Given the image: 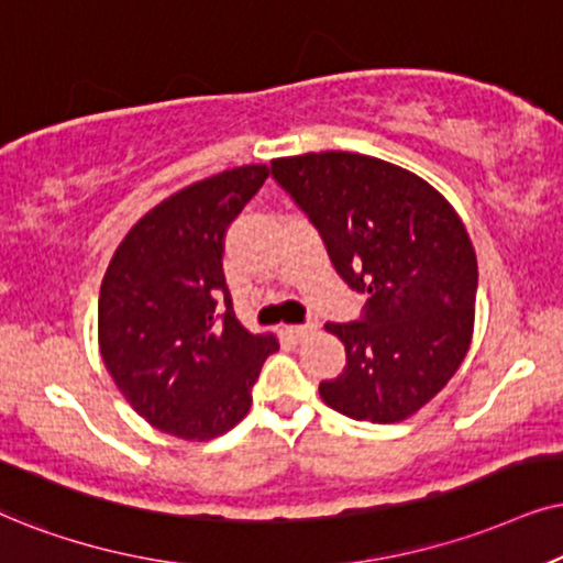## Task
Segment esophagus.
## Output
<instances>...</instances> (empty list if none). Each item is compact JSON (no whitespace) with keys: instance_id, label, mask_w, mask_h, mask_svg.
I'll return each mask as SVG.
<instances>
[{"instance_id":"obj_1","label":"esophagus","mask_w":563,"mask_h":563,"mask_svg":"<svg viewBox=\"0 0 563 563\" xmlns=\"http://www.w3.org/2000/svg\"><path fill=\"white\" fill-rule=\"evenodd\" d=\"M314 330H317L314 324H290V327H286V332L290 334V338H296V340L306 338V334H311Z\"/></svg>"}]
</instances>
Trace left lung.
I'll return each mask as SVG.
<instances>
[{
    "label": "left lung",
    "mask_w": 563,
    "mask_h": 563,
    "mask_svg": "<svg viewBox=\"0 0 563 563\" xmlns=\"http://www.w3.org/2000/svg\"><path fill=\"white\" fill-rule=\"evenodd\" d=\"M269 168L347 288L368 294L355 322H327L345 368L319 395L355 421H405L471 347L478 262L465 225L421 176L372 155L306 153Z\"/></svg>",
    "instance_id": "obj_1"
}]
</instances>
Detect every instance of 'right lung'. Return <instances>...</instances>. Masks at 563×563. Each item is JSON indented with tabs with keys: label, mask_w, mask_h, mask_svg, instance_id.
<instances>
[{
	"label": "right lung",
	"mask_w": 563,
	"mask_h": 563,
	"mask_svg": "<svg viewBox=\"0 0 563 563\" xmlns=\"http://www.w3.org/2000/svg\"><path fill=\"white\" fill-rule=\"evenodd\" d=\"M241 166L163 199L126 233L101 283L98 343L111 379L155 429L205 441L233 429L273 334H252L223 275L229 225L267 179Z\"/></svg>",
	"instance_id": "right-lung-1"
}]
</instances>
